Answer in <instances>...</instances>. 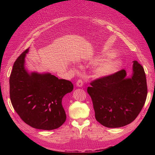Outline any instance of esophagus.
Segmentation results:
<instances>
[{"instance_id":"esophagus-1","label":"esophagus","mask_w":155,"mask_h":155,"mask_svg":"<svg viewBox=\"0 0 155 155\" xmlns=\"http://www.w3.org/2000/svg\"><path fill=\"white\" fill-rule=\"evenodd\" d=\"M76 85H77V87H83V81L81 80V79H78L77 83H76Z\"/></svg>"}]
</instances>
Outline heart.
Returning a JSON list of instances; mask_svg holds the SVG:
<instances>
[{
    "instance_id": "1",
    "label": "heart",
    "mask_w": 155,
    "mask_h": 155,
    "mask_svg": "<svg viewBox=\"0 0 155 155\" xmlns=\"http://www.w3.org/2000/svg\"><path fill=\"white\" fill-rule=\"evenodd\" d=\"M114 52L107 54L108 56H113ZM121 64L120 60L114 58H109L97 61L94 67L93 72L97 76H104L116 71Z\"/></svg>"
}]
</instances>
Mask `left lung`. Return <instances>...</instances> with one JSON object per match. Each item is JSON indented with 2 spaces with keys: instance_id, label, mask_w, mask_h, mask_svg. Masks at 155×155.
I'll return each instance as SVG.
<instances>
[{
  "instance_id": "1",
  "label": "left lung",
  "mask_w": 155,
  "mask_h": 155,
  "mask_svg": "<svg viewBox=\"0 0 155 155\" xmlns=\"http://www.w3.org/2000/svg\"><path fill=\"white\" fill-rule=\"evenodd\" d=\"M132 76L125 70L92 81L87 92L91 97L96 120L109 128L130 124L140 114L147 94L143 67L133 61Z\"/></svg>"
}]
</instances>
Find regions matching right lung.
<instances>
[{"instance_id": "1", "label": "right lung", "mask_w": 155, "mask_h": 155, "mask_svg": "<svg viewBox=\"0 0 155 155\" xmlns=\"http://www.w3.org/2000/svg\"><path fill=\"white\" fill-rule=\"evenodd\" d=\"M28 50L23 51L13 64L10 77L12 104L22 121L31 127L58 129L67 118L62 99L72 91L73 84L50 73L29 74L25 67Z\"/></svg>"}]
</instances>
